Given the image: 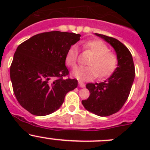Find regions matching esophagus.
I'll list each match as a JSON object with an SVG mask.
<instances>
[{
	"instance_id": "1",
	"label": "esophagus",
	"mask_w": 150,
	"mask_h": 150,
	"mask_svg": "<svg viewBox=\"0 0 150 150\" xmlns=\"http://www.w3.org/2000/svg\"><path fill=\"white\" fill-rule=\"evenodd\" d=\"M78 84H79V86L81 88H84L86 86V84L84 83L81 82V81H78Z\"/></svg>"
}]
</instances>
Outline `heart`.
<instances>
[{"mask_svg":"<svg viewBox=\"0 0 150 150\" xmlns=\"http://www.w3.org/2000/svg\"><path fill=\"white\" fill-rule=\"evenodd\" d=\"M83 48L90 51L93 55L89 60V66L75 67L72 72V76L80 81H88L97 75L99 78H105L115 70L118 64V58L115 54L109 51V48L103 42L99 40H88L83 44ZM78 57L77 47H69L65 56L67 65L74 67L76 65Z\"/></svg>","mask_w":150,"mask_h":150,"instance_id":"b5f03b06","label":"heart"}]
</instances>
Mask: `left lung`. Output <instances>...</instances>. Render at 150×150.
<instances>
[{"label":"left lung","mask_w":150,"mask_h":150,"mask_svg":"<svg viewBox=\"0 0 150 150\" xmlns=\"http://www.w3.org/2000/svg\"><path fill=\"white\" fill-rule=\"evenodd\" d=\"M114 48L118 58L117 67L112 75L99 83H87L90 96L82 104L88 111L101 116L117 112L128 99L135 78L132 55L126 46L114 38L95 33Z\"/></svg>","instance_id":"obj_1"}]
</instances>
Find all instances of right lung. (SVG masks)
<instances>
[{
	"label": "right lung",
	"mask_w": 150,
	"mask_h": 150,
	"mask_svg": "<svg viewBox=\"0 0 150 150\" xmlns=\"http://www.w3.org/2000/svg\"><path fill=\"white\" fill-rule=\"evenodd\" d=\"M81 35L51 31L33 36L16 48L10 67L13 93L23 108L34 115L53 113L66 94L78 86L69 75L65 56Z\"/></svg>",
	"instance_id": "add662e5"
}]
</instances>
